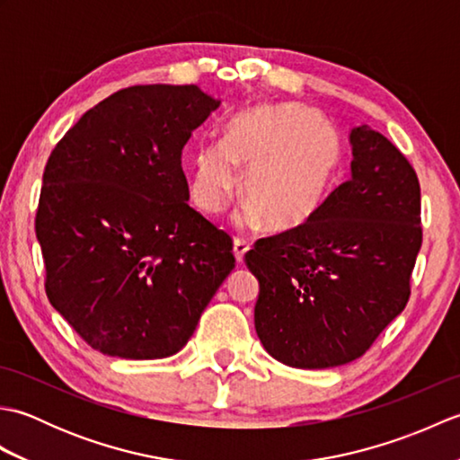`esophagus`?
Masks as SVG:
<instances>
[{"instance_id":"34e87169","label":"esophagus","mask_w":460,"mask_h":460,"mask_svg":"<svg viewBox=\"0 0 460 460\" xmlns=\"http://www.w3.org/2000/svg\"><path fill=\"white\" fill-rule=\"evenodd\" d=\"M251 249L249 243L245 239H235L233 241V255H235L237 262H243V259H245V252Z\"/></svg>"}]
</instances>
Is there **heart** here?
Returning a JSON list of instances; mask_svg holds the SVG:
<instances>
[{
	"label": "heart",
	"mask_w": 460,
	"mask_h": 460,
	"mask_svg": "<svg viewBox=\"0 0 460 460\" xmlns=\"http://www.w3.org/2000/svg\"><path fill=\"white\" fill-rule=\"evenodd\" d=\"M341 150L336 130L318 111L302 104H261L233 116L221 144L195 154L193 198L217 213L245 172L247 221L270 231H292L324 208L336 188Z\"/></svg>",
	"instance_id": "b5f03b06"
}]
</instances>
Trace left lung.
Here are the masks:
<instances>
[{
    "instance_id": "1",
    "label": "left lung",
    "mask_w": 460,
    "mask_h": 460,
    "mask_svg": "<svg viewBox=\"0 0 460 460\" xmlns=\"http://www.w3.org/2000/svg\"><path fill=\"white\" fill-rule=\"evenodd\" d=\"M349 180L316 217L259 239L245 255L259 279L257 336L290 367H336L364 356L411 295L423 241L417 173L367 124L349 130Z\"/></svg>"
}]
</instances>
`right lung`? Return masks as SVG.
<instances>
[{"label": "right lung", "instance_id": "right-lung-1", "mask_svg": "<svg viewBox=\"0 0 460 460\" xmlns=\"http://www.w3.org/2000/svg\"><path fill=\"white\" fill-rule=\"evenodd\" d=\"M219 106L195 84L130 86L49 155L35 217L47 296L106 356L178 354L235 269L231 237L190 208L181 170Z\"/></svg>", "mask_w": 460, "mask_h": 460}]
</instances>
